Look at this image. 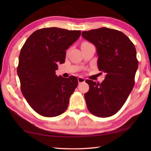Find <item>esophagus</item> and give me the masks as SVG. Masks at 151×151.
Segmentation results:
<instances>
[{"instance_id":"1","label":"esophagus","mask_w":151,"mask_h":151,"mask_svg":"<svg viewBox=\"0 0 151 151\" xmlns=\"http://www.w3.org/2000/svg\"><path fill=\"white\" fill-rule=\"evenodd\" d=\"M78 83H85V79L82 77V76H79V77L78 78Z\"/></svg>"}]
</instances>
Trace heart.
Wrapping results in <instances>:
<instances>
[{
  "label": "heart",
  "mask_w": 151,
  "mask_h": 151,
  "mask_svg": "<svg viewBox=\"0 0 151 151\" xmlns=\"http://www.w3.org/2000/svg\"><path fill=\"white\" fill-rule=\"evenodd\" d=\"M91 45L90 42H83L81 44V47H85V46H87V45Z\"/></svg>",
  "instance_id": "heart-1"
}]
</instances>
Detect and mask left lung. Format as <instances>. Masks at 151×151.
I'll use <instances>...</instances> for the list:
<instances>
[{
  "label": "left lung",
  "mask_w": 151,
  "mask_h": 151,
  "mask_svg": "<svg viewBox=\"0 0 151 151\" xmlns=\"http://www.w3.org/2000/svg\"><path fill=\"white\" fill-rule=\"evenodd\" d=\"M82 36L96 47L99 70L106 73L101 83L86 81L89 85L85 94L86 106L96 116H111L133 88L139 65L134 45L123 32L106 27L83 31Z\"/></svg>",
  "instance_id": "1"
}]
</instances>
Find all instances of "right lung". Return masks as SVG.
<instances>
[{
	"label": "right lung",
	"mask_w": 151,
	"mask_h": 151,
	"mask_svg": "<svg viewBox=\"0 0 151 151\" xmlns=\"http://www.w3.org/2000/svg\"><path fill=\"white\" fill-rule=\"evenodd\" d=\"M81 35V30L57 27L35 31L20 50L17 74L22 93L31 108L44 116L60 115L67 109L78 85L77 78L56 75L65 63L66 50Z\"/></svg>",
	"instance_id": "right-lung-1"
}]
</instances>
